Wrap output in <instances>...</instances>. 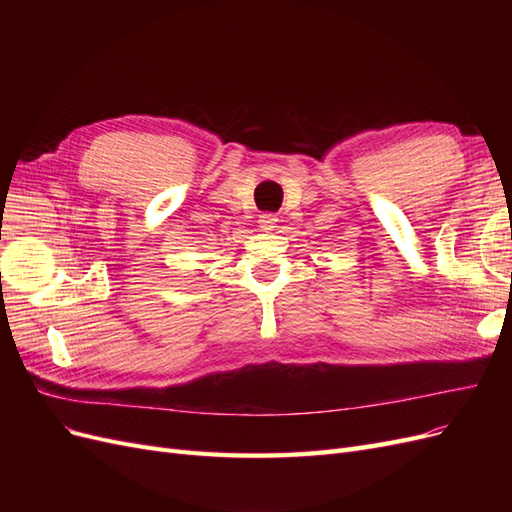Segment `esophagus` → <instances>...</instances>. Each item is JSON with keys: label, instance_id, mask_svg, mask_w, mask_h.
Wrapping results in <instances>:
<instances>
[{"label": "esophagus", "instance_id": "esophagus-1", "mask_svg": "<svg viewBox=\"0 0 512 512\" xmlns=\"http://www.w3.org/2000/svg\"><path fill=\"white\" fill-rule=\"evenodd\" d=\"M258 222H260L262 230H273V228H277V222L280 220H277L275 213H262Z\"/></svg>", "mask_w": 512, "mask_h": 512}]
</instances>
